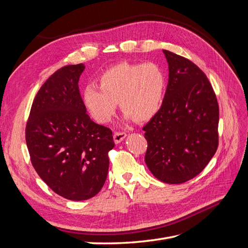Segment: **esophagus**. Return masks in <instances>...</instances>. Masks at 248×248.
Here are the masks:
<instances>
[{
  "label": "esophagus",
  "mask_w": 248,
  "mask_h": 248,
  "mask_svg": "<svg viewBox=\"0 0 248 248\" xmlns=\"http://www.w3.org/2000/svg\"><path fill=\"white\" fill-rule=\"evenodd\" d=\"M126 136H127V134L124 131H116L114 133V140H115L116 144H119V142H121L125 139Z\"/></svg>",
  "instance_id": "1"
}]
</instances>
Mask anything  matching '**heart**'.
Returning a JSON list of instances; mask_svg holds the SVG:
<instances>
[{
  "label": "heart",
  "mask_w": 248,
  "mask_h": 248,
  "mask_svg": "<svg viewBox=\"0 0 248 248\" xmlns=\"http://www.w3.org/2000/svg\"><path fill=\"white\" fill-rule=\"evenodd\" d=\"M98 84L100 90L89 86L84 91L85 107L94 120L109 122L119 103L124 114L144 122L160 108L166 78L154 63H121L104 71Z\"/></svg>",
  "instance_id": "obj_1"
}]
</instances>
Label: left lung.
Here are the masks:
<instances>
[{"label":"left lung","instance_id":"obj_1","mask_svg":"<svg viewBox=\"0 0 248 248\" xmlns=\"http://www.w3.org/2000/svg\"><path fill=\"white\" fill-rule=\"evenodd\" d=\"M169 82L161 108L142 127L145 161L154 177L181 184L206 168L218 147L219 107L206 74L190 60L163 49Z\"/></svg>","mask_w":248,"mask_h":248}]
</instances>
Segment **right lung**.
Instances as JSON below:
<instances>
[{"label":"right lung","mask_w":248,"mask_h":248,"mask_svg":"<svg viewBox=\"0 0 248 248\" xmlns=\"http://www.w3.org/2000/svg\"><path fill=\"white\" fill-rule=\"evenodd\" d=\"M84 64L67 65L44 82L26 125L30 159L49 188L67 200L98 193L108 171L112 131L87 114L78 89Z\"/></svg>","instance_id":"right-lung-1"}]
</instances>
